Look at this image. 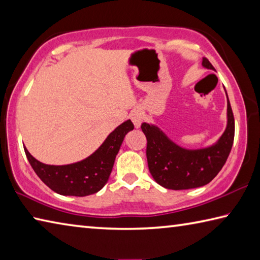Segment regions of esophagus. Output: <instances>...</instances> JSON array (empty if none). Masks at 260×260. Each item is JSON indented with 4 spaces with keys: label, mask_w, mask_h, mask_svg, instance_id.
Returning <instances> with one entry per match:
<instances>
[{
    "label": "esophagus",
    "mask_w": 260,
    "mask_h": 260,
    "mask_svg": "<svg viewBox=\"0 0 260 260\" xmlns=\"http://www.w3.org/2000/svg\"><path fill=\"white\" fill-rule=\"evenodd\" d=\"M131 119L133 121L135 128H140L141 124H142L143 121V114L140 110H134V111H132L131 113Z\"/></svg>",
    "instance_id": "obj_1"
}]
</instances>
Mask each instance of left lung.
Masks as SVG:
<instances>
[{"instance_id": "obj_1", "label": "left lung", "mask_w": 260, "mask_h": 260, "mask_svg": "<svg viewBox=\"0 0 260 260\" xmlns=\"http://www.w3.org/2000/svg\"><path fill=\"white\" fill-rule=\"evenodd\" d=\"M202 65L205 69L214 70L205 57L202 59ZM141 128L148 141L147 159L152 178L166 189L182 190L205 186L220 172L234 142L235 122L227 96L226 129L210 147L186 149L174 143L155 125L143 122Z\"/></svg>"}]
</instances>
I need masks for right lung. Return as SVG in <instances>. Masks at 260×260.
Returning <instances> with one entry per match:
<instances>
[{
	"label": "right lung",
	"instance_id": "right-lung-1",
	"mask_svg": "<svg viewBox=\"0 0 260 260\" xmlns=\"http://www.w3.org/2000/svg\"><path fill=\"white\" fill-rule=\"evenodd\" d=\"M134 125L126 120L108 135L98 150L83 160L69 165H47L24 148L34 172L51 190L64 196H88L100 191L108 182L114 159L124 138Z\"/></svg>",
	"mask_w": 260,
	"mask_h": 260
}]
</instances>
